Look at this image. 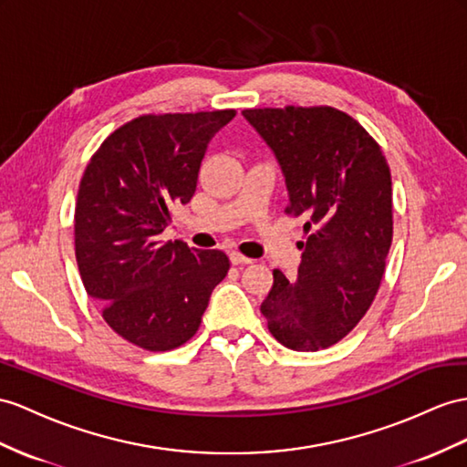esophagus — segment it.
Segmentation results:
<instances>
[{
    "instance_id": "obj_1",
    "label": "esophagus",
    "mask_w": 467,
    "mask_h": 467,
    "mask_svg": "<svg viewBox=\"0 0 467 467\" xmlns=\"http://www.w3.org/2000/svg\"><path fill=\"white\" fill-rule=\"evenodd\" d=\"M231 262L234 266H246V265H253V260L243 256L241 253H231Z\"/></svg>"
}]
</instances>
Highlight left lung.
<instances>
[{"instance_id":"8db88e82","label":"left lung","mask_w":467,"mask_h":467,"mask_svg":"<svg viewBox=\"0 0 467 467\" xmlns=\"http://www.w3.org/2000/svg\"><path fill=\"white\" fill-rule=\"evenodd\" d=\"M243 114L280 161L290 193L284 211L306 221L297 276L274 270L260 312L284 348H331L363 319L385 274L392 243L387 158L355 118L331 106Z\"/></svg>"}]
</instances>
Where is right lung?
I'll return each instance as SVG.
<instances>
[{
  "label": "right lung",
  "mask_w": 467,
  "mask_h": 467,
  "mask_svg": "<svg viewBox=\"0 0 467 467\" xmlns=\"http://www.w3.org/2000/svg\"><path fill=\"white\" fill-rule=\"evenodd\" d=\"M236 110L143 114L114 130L82 173L75 256L106 324L136 348L171 351L195 336L231 268L221 250L163 241L191 201L211 138Z\"/></svg>",
  "instance_id": "add662e5"
}]
</instances>
